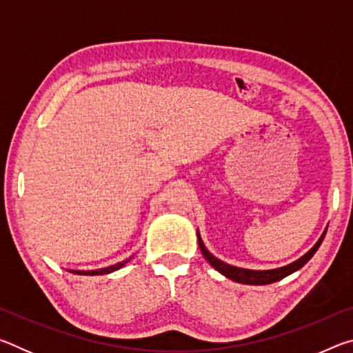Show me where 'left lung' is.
I'll return each mask as SVG.
<instances>
[{"label": "left lung", "mask_w": 353, "mask_h": 353, "mask_svg": "<svg viewBox=\"0 0 353 353\" xmlns=\"http://www.w3.org/2000/svg\"><path fill=\"white\" fill-rule=\"evenodd\" d=\"M327 232V229H325ZM325 232L321 235V238L318 240V243L314 244V246L308 250V252L301 256V259L290 263V265L282 266V268H277V270H270V271H254V270H244V268H236V266H232V265H227V263L221 261L216 256L212 255L208 252L207 248L204 246V243L201 240V235L198 232V243H199V248H201V252L202 255L205 256V260L210 263V265L216 270L218 272L223 274L227 279L234 280V282L238 283H244V285H270L274 282H279V280H282L283 277L290 276L297 270H301V268L305 265V263L312 259L314 255L316 250L319 249L322 240H324L325 236Z\"/></svg>", "instance_id": "left-lung-1"}]
</instances>
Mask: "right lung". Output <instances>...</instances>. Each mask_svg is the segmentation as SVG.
Here are the masks:
<instances>
[{
    "mask_svg": "<svg viewBox=\"0 0 353 353\" xmlns=\"http://www.w3.org/2000/svg\"><path fill=\"white\" fill-rule=\"evenodd\" d=\"M129 260H130V259L124 260V261H121V263H117V265H113V266L101 268V270H94V271H73V270H70V272L79 274V276H104V274H109V272H113V271L119 270V268H123Z\"/></svg>",
    "mask_w": 353,
    "mask_h": 353,
    "instance_id": "obj_1",
    "label": "right lung"
}]
</instances>
